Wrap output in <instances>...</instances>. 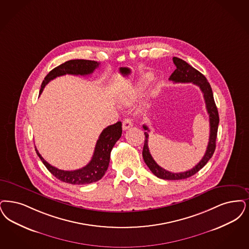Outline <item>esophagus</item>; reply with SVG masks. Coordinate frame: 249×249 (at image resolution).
<instances>
[{
  "instance_id": "obj_1",
  "label": "esophagus",
  "mask_w": 249,
  "mask_h": 249,
  "mask_svg": "<svg viewBox=\"0 0 249 249\" xmlns=\"http://www.w3.org/2000/svg\"><path fill=\"white\" fill-rule=\"evenodd\" d=\"M132 125H133V123L130 119H125L122 122V128L124 130L129 129L130 127H132Z\"/></svg>"
}]
</instances>
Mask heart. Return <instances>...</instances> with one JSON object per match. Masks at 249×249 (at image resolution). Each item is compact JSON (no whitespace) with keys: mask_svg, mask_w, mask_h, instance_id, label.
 <instances>
[{"mask_svg":"<svg viewBox=\"0 0 249 249\" xmlns=\"http://www.w3.org/2000/svg\"><path fill=\"white\" fill-rule=\"evenodd\" d=\"M150 80L149 77L143 78L142 80H140L138 83H136L135 85L129 86L128 88L123 90V92L120 95V102L124 105H130L132 104L135 99L137 98L138 94L140 93L141 89L147 83V81Z\"/></svg>","mask_w":249,"mask_h":249,"instance_id":"heart-1","label":"heart"}]
</instances>
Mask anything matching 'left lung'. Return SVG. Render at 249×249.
Here are the masks:
<instances>
[{"label": "left lung", "mask_w": 249, "mask_h": 249, "mask_svg": "<svg viewBox=\"0 0 249 249\" xmlns=\"http://www.w3.org/2000/svg\"><path fill=\"white\" fill-rule=\"evenodd\" d=\"M173 63L176 66V70L170 75L169 80L177 83H189L192 82L195 85H197L201 91L203 92L204 99L206 103V107L208 110L209 115V126H210V132H209V142L207 147V151L203 157V159L199 161L198 164L196 165L193 169H189L184 172L179 173H173L168 171L163 168H161L157 164V162L152 158L148 148V132L149 129L146 125H143L142 128L147 130L144 132V144L142 149V158L149 168L150 170L160 179H187L191 176L195 175L196 172H198L211 159V157L214 154V151L216 148V139H217V132L219 127V112L216 107L212 89L210 87L206 77L200 73L198 70L194 69L188 63H186L184 60L180 59L178 57H173Z\"/></svg>", "instance_id": "1"}]
</instances>
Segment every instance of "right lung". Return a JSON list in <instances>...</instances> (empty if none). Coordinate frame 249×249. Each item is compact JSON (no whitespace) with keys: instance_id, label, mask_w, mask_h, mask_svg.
Masks as SVG:
<instances>
[{"instance_id":"obj_1","label":"right lung","mask_w":249,"mask_h":249,"mask_svg":"<svg viewBox=\"0 0 249 249\" xmlns=\"http://www.w3.org/2000/svg\"><path fill=\"white\" fill-rule=\"evenodd\" d=\"M99 65L100 63L91 60L75 59L67 61L51 70L47 74L41 83L40 94L42 92L45 85L56 77L67 74L86 76L91 74L99 67ZM121 133L122 124L120 121L107 127L100 134L90 161L85 167L76 170H62L57 169L43 160L36 147L35 150L44 166L57 179L70 184H89L102 179L107 172L109 165L111 150L120 139Z\"/></svg>"}]
</instances>
